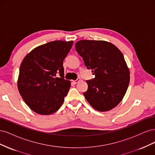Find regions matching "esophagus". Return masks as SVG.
Instances as JSON below:
<instances>
[{
  "label": "esophagus",
  "mask_w": 155,
  "mask_h": 155,
  "mask_svg": "<svg viewBox=\"0 0 155 155\" xmlns=\"http://www.w3.org/2000/svg\"><path fill=\"white\" fill-rule=\"evenodd\" d=\"M80 80H81V79H80V78H78L77 79H76V80H74V81H72V82H73V83L74 84H77V83H78L79 81H80Z\"/></svg>",
  "instance_id": "34e87169"
}]
</instances>
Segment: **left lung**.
I'll return each mask as SVG.
<instances>
[{"label":"left lung","mask_w":155,"mask_h":155,"mask_svg":"<svg viewBox=\"0 0 155 155\" xmlns=\"http://www.w3.org/2000/svg\"><path fill=\"white\" fill-rule=\"evenodd\" d=\"M76 50L94 79L87 80L86 100L97 110L113 109L123 99L129 86V70L124 57L116 46L104 41L81 40Z\"/></svg>","instance_id":"left-lung-1"}]
</instances>
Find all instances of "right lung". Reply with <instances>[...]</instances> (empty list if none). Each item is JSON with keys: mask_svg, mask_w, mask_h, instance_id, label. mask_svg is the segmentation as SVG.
Wrapping results in <instances>:
<instances>
[{"mask_svg": "<svg viewBox=\"0 0 155 155\" xmlns=\"http://www.w3.org/2000/svg\"><path fill=\"white\" fill-rule=\"evenodd\" d=\"M72 44V41H51L35 48L23 59L18 89L36 113L51 114L62 105L70 87V81L64 79L63 63Z\"/></svg>", "mask_w": 155, "mask_h": 155, "instance_id": "right-lung-1", "label": "right lung"}]
</instances>
